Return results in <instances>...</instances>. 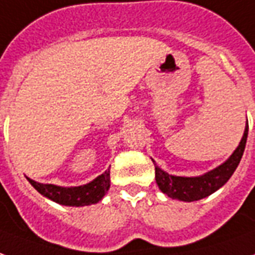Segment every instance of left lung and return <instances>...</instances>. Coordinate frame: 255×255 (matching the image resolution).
Here are the masks:
<instances>
[{
    "label": "left lung",
    "instance_id": "1",
    "mask_svg": "<svg viewBox=\"0 0 255 255\" xmlns=\"http://www.w3.org/2000/svg\"><path fill=\"white\" fill-rule=\"evenodd\" d=\"M248 132L249 124L246 122L245 132L239 142V146L234 150L230 158L226 159L222 165L216 166L215 169L201 175L181 177V175L169 174L165 170H162L152 159L154 166H155V181L158 184V188L170 199L180 200V201L190 203V201H197V200L208 197L219 188H222L230 180V177L234 174L235 169L238 167L243 151H245V147H246Z\"/></svg>",
    "mask_w": 255,
    "mask_h": 255
}]
</instances>
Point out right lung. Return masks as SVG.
<instances>
[{"instance_id": "right-lung-1", "label": "right lung", "mask_w": 255, "mask_h": 255, "mask_svg": "<svg viewBox=\"0 0 255 255\" xmlns=\"http://www.w3.org/2000/svg\"><path fill=\"white\" fill-rule=\"evenodd\" d=\"M111 171L105 170L93 181L80 186H59L54 184H41L27 177L35 189L47 199L66 207H85L97 204L107 195L111 186Z\"/></svg>"}]
</instances>
